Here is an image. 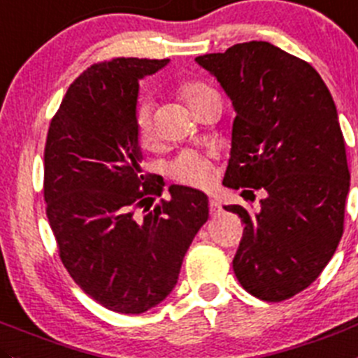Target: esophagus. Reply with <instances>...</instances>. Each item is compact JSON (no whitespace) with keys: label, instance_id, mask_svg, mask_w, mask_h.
I'll return each mask as SVG.
<instances>
[{"label":"esophagus","instance_id":"1","mask_svg":"<svg viewBox=\"0 0 358 358\" xmlns=\"http://www.w3.org/2000/svg\"><path fill=\"white\" fill-rule=\"evenodd\" d=\"M209 210H210V214H213V216H216V214L221 213V206H220V202H217L216 199H210Z\"/></svg>","mask_w":358,"mask_h":358}]
</instances>
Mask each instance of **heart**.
Wrapping results in <instances>:
<instances>
[{
    "instance_id": "heart-1",
    "label": "heart",
    "mask_w": 358,
    "mask_h": 358,
    "mask_svg": "<svg viewBox=\"0 0 358 358\" xmlns=\"http://www.w3.org/2000/svg\"><path fill=\"white\" fill-rule=\"evenodd\" d=\"M213 93L209 86L202 83H185L179 87V94L188 103L189 108L196 105L200 98ZM135 134L138 142L144 148H151L155 144V124H152V107L149 101L142 100L135 108ZM170 176L176 181L189 186H207L210 182V165L207 158L196 155V152H186L181 155L169 169Z\"/></svg>"
}]
</instances>
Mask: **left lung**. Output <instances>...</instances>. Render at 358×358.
Listing matches in <instances>:
<instances>
[{"label": "left lung", "mask_w": 358, "mask_h": 358, "mask_svg": "<svg viewBox=\"0 0 358 358\" xmlns=\"http://www.w3.org/2000/svg\"><path fill=\"white\" fill-rule=\"evenodd\" d=\"M195 61L236 108L223 185L267 192L257 213L224 206L244 223L234 272L255 297L287 301L318 278L343 237L350 170L332 94L311 64L268 42Z\"/></svg>", "instance_id": "obj_1"}]
</instances>
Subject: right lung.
Wrapping results in <instances>:
<instances>
[{"label": "right lung", "instance_id": "right-lung-1", "mask_svg": "<svg viewBox=\"0 0 358 358\" xmlns=\"http://www.w3.org/2000/svg\"><path fill=\"white\" fill-rule=\"evenodd\" d=\"M166 63L91 64L68 87L43 152V199L61 262L91 299L122 315L165 301L209 217L206 193L177 185L149 210L165 182L142 172L135 108L138 80Z\"/></svg>", "mask_w": 358, "mask_h": 358}]
</instances>
